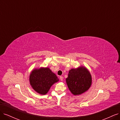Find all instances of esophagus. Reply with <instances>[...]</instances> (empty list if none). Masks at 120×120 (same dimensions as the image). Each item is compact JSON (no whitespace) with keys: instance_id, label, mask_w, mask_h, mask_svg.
Masks as SVG:
<instances>
[{"instance_id":"obj_1","label":"esophagus","mask_w":120,"mask_h":120,"mask_svg":"<svg viewBox=\"0 0 120 120\" xmlns=\"http://www.w3.org/2000/svg\"><path fill=\"white\" fill-rule=\"evenodd\" d=\"M60 81H63V77H61V76H60Z\"/></svg>"}]
</instances>
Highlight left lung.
Instances as JSON below:
<instances>
[{
    "mask_svg": "<svg viewBox=\"0 0 120 120\" xmlns=\"http://www.w3.org/2000/svg\"><path fill=\"white\" fill-rule=\"evenodd\" d=\"M66 82L71 93L79 95L90 88L92 84V77L86 68L81 67L69 71Z\"/></svg>",
    "mask_w": 120,
    "mask_h": 120,
    "instance_id": "1",
    "label": "left lung"
}]
</instances>
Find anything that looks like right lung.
Masks as SVG:
<instances>
[{
    "mask_svg": "<svg viewBox=\"0 0 120 120\" xmlns=\"http://www.w3.org/2000/svg\"><path fill=\"white\" fill-rule=\"evenodd\" d=\"M58 81L56 75L48 68L35 69L32 71L30 77L32 88L41 95H45L53 83Z\"/></svg>",
    "mask_w": 120,
    "mask_h": 120,
    "instance_id": "right-lung-1",
    "label": "right lung"
}]
</instances>
